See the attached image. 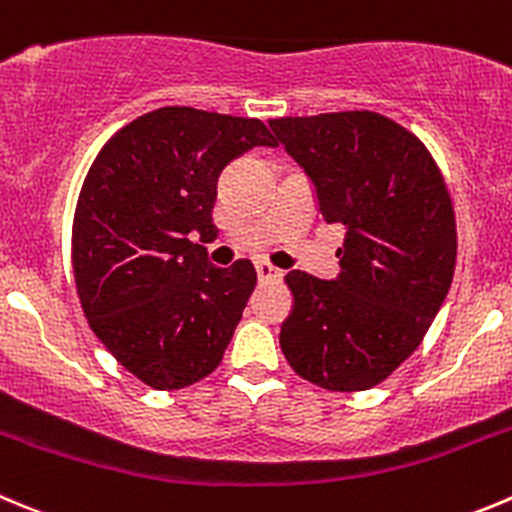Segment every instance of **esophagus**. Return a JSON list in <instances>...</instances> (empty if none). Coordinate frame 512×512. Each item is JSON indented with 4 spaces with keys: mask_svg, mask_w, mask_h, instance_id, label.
<instances>
[{
    "mask_svg": "<svg viewBox=\"0 0 512 512\" xmlns=\"http://www.w3.org/2000/svg\"><path fill=\"white\" fill-rule=\"evenodd\" d=\"M257 278L260 280H280L283 278V270H278V267H272L270 262H257Z\"/></svg>",
    "mask_w": 512,
    "mask_h": 512,
    "instance_id": "obj_1",
    "label": "esophagus"
}]
</instances>
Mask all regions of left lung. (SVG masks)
Listing matches in <instances>:
<instances>
[{
  "label": "left lung",
  "mask_w": 512,
  "mask_h": 512,
  "mask_svg": "<svg viewBox=\"0 0 512 512\" xmlns=\"http://www.w3.org/2000/svg\"><path fill=\"white\" fill-rule=\"evenodd\" d=\"M310 179L323 219L343 224L341 272L285 275L293 310L280 348L298 376L328 391H364L407 361L455 275L450 191L414 133L371 111L270 121Z\"/></svg>",
  "instance_id": "obj_1"
}]
</instances>
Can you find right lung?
Instances as JSON below:
<instances>
[{"mask_svg": "<svg viewBox=\"0 0 512 512\" xmlns=\"http://www.w3.org/2000/svg\"><path fill=\"white\" fill-rule=\"evenodd\" d=\"M278 146L257 118L169 105L123 126L80 189L73 272L95 336L143 384L184 389L212 374L257 285L250 260L209 262L224 166Z\"/></svg>", "mask_w": 512, "mask_h": 512, "instance_id": "obj_1", "label": "right lung"}]
</instances>
